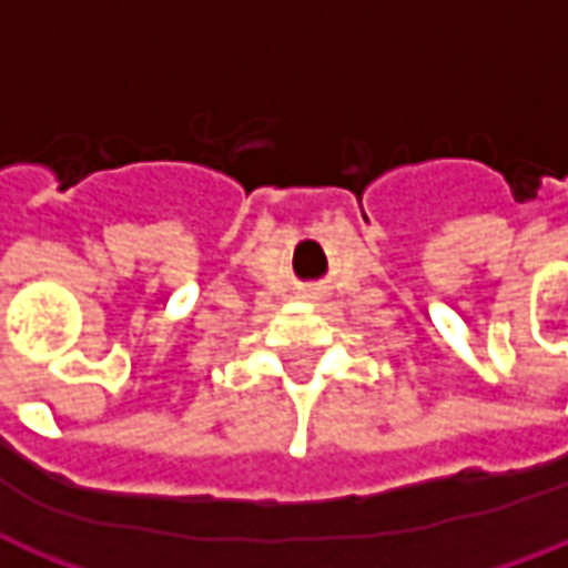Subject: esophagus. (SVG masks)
Here are the masks:
<instances>
[{"mask_svg": "<svg viewBox=\"0 0 568 568\" xmlns=\"http://www.w3.org/2000/svg\"><path fill=\"white\" fill-rule=\"evenodd\" d=\"M303 297H310V301H322V297H327V288H324V285H313V288H303Z\"/></svg>", "mask_w": 568, "mask_h": 568, "instance_id": "1", "label": "esophagus"}]
</instances>
